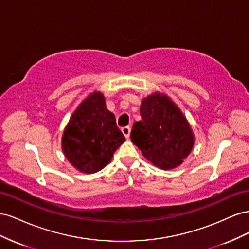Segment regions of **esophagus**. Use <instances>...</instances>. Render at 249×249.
<instances>
[{"mask_svg":"<svg viewBox=\"0 0 249 249\" xmlns=\"http://www.w3.org/2000/svg\"><path fill=\"white\" fill-rule=\"evenodd\" d=\"M122 132L124 135L125 138H129L130 137V134H131V127L129 125L124 126V127H122Z\"/></svg>","mask_w":249,"mask_h":249,"instance_id":"34e87169","label":"esophagus"}]
</instances>
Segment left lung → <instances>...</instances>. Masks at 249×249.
<instances>
[{"label": "left lung", "mask_w": 249, "mask_h": 249, "mask_svg": "<svg viewBox=\"0 0 249 249\" xmlns=\"http://www.w3.org/2000/svg\"><path fill=\"white\" fill-rule=\"evenodd\" d=\"M142 119L131 139L143 156L162 169L175 168L191 152L194 137L186 118L167 96L156 93L142 101Z\"/></svg>", "instance_id": "8db88e82"}]
</instances>
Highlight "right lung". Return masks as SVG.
Masks as SVG:
<instances>
[{"instance_id":"add662e5","label":"right lung","mask_w":249,"mask_h":249,"mask_svg":"<svg viewBox=\"0 0 249 249\" xmlns=\"http://www.w3.org/2000/svg\"><path fill=\"white\" fill-rule=\"evenodd\" d=\"M124 140L103 94L93 93L72 114L63 133L62 149L77 169L93 173L106 166Z\"/></svg>"}]
</instances>
